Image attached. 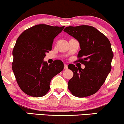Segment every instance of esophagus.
I'll list each match as a JSON object with an SVG mask.
<instances>
[{
    "label": "esophagus",
    "instance_id": "1",
    "mask_svg": "<svg viewBox=\"0 0 124 124\" xmlns=\"http://www.w3.org/2000/svg\"><path fill=\"white\" fill-rule=\"evenodd\" d=\"M64 69H68V65H67L66 64H65V65H64Z\"/></svg>",
    "mask_w": 124,
    "mask_h": 124
}]
</instances>
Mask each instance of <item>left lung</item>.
Instances as JSON below:
<instances>
[{"instance_id": "obj_1", "label": "left lung", "mask_w": 124, "mask_h": 124, "mask_svg": "<svg viewBox=\"0 0 124 124\" xmlns=\"http://www.w3.org/2000/svg\"><path fill=\"white\" fill-rule=\"evenodd\" d=\"M65 32L78 41L81 50L78 56L85 68L69 64L73 76L68 82V89L75 96L85 97L94 94L104 83L111 70L114 54L109 41L103 34L89 25L67 27Z\"/></svg>"}]
</instances>
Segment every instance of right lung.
<instances>
[{
  "label": "right lung",
  "mask_w": 124,
  "mask_h": 124,
  "mask_svg": "<svg viewBox=\"0 0 124 124\" xmlns=\"http://www.w3.org/2000/svg\"><path fill=\"white\" fill-rule=\"evenodd\" d=\"M65 26L38 24L21 33L13 51L12 69L20 89L29 96L40 97L49 90L51 79L63 69V63L44 61L52 49L54 39Z\"/></svg>",
  "instance_id": "add662e5"
}]
</instances>
